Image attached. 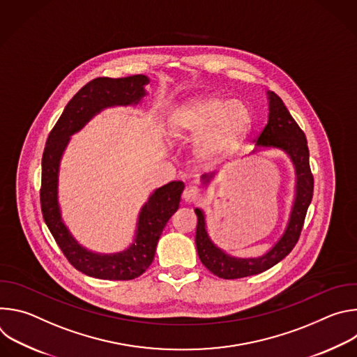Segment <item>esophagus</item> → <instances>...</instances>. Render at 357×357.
Returning a JSON list of instances; mask_svg holds the SVG:
<instances>
[{
    "mask_svg": "<svg viewBox=\"0 0 357 357\" xmlns=\"http://www.w3.org/2000/svg\"><path fill=\"white\" fill-rule=\"evenodd\" d=\"M183 197L188 203H196L199 200H202L203 197V193H202V189L195 186V185H189L185 188L183 190Z\"/></svg>",
    "mask_w": 357,
    "mask_h": 357,
    "instance_id": "1",
    "label": "esophagus"
}]
</instances>
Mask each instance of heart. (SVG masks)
<instances>
[{
  "mask_svg": "<svg viewBox=\"0 0 357 357\" xmlns=\"http://www.w3.org/2000/svg\"><path fill=\"white\" fill-rule=\"evenodd\" d=\"M251 113L243 103L219 96L197 97L171 119L174 138H196L200 161L216 164L229 157L251 128Z\"/></svg>",
  "mask_w": 357,
  "mask_h": 357,
  "instance_id": "1",
  "label": "heart"
}]
</instances>
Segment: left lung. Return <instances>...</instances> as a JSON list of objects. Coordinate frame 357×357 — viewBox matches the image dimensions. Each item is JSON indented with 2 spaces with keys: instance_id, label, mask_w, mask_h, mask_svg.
<instances>
[{
  "instance_id": "1",
  "label": "left lung",
  "mask_w": 357,
  "mask_h": 357,
  "mask_svg": "<svg viewBox=\"0 0 357 357\" xmlns=\"http://www.w3.org/2000/svg\"><path fill=\"white\" fill-rule=\"evenodd\" d=\"M268 123L257 137V145L280 148L289 155L296 172V196L285 233L267 254L259 259H234L227 256L226 252L212 243L206 233L205 216H203L202 211L195 209L197 216L195 240L199 259L209 271L225 280L260 274L285 259L301 236L305 216H307V211L312 200L314 175L310 167L307 137L289 114L280 96H277L274 91H268ZM212 178L213 174L205 175L203 181L208 183Z\"/></svg>"
}]
</instances>
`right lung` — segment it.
Returning <instances> with one entry per match:
<instances>
[{
    "label": "right lung",
    "mask_w": 357,
    "mask_h": 357,
    "mask_svg": "<svg viewBox=\"0 0 357 357\" xmlns=\"http://www.w3.org/2000/svg\"><path fill=\"white\" fill-rule=\"evenodd\" d=\"M146 83L148 77L144 75L93 79L73 96L46 139L40 182L43 220L68 261L80 273L94 278L126 281L139 277L154 260L158 238L169 218L178 211L185 188L181 181H172L152 193L139 212L135 243L128 250L112 256H101L83 248L62 222L58 205V171L69 137L100 110L137 105L145 96Z\"/></svg>",
    "instance_id": "obj_1"
}]
</instances>
